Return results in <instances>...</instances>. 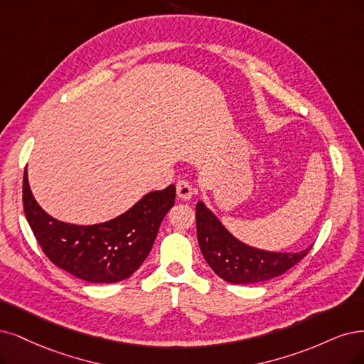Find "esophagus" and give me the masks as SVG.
<instances>
[{"label": "esophagus", "mask_w": 364, "mask_h": 364, "mask_svg": "<svg viewBox=\"0 0 364 364\" xmlns=\"http://www.w3.org/2000/svg\"><path fill=\"white\" fill-rule=\"evenodd\" d=\"M193 195V189L189 181L186 180H181L177 183V196L183 200H189Z\"/></svg>", "instance_id": "obj_1"}]
</instances>
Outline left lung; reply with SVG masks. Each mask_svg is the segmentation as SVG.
<instances>
[{"label": "left lung", "mask_w": 364, "mask_h": 364, "mask_svg": "<svg viewBox=\"0 0 364 364\" xmlns=\"http://www.w3.org/2000/svg\"><path fill=\"white\" fill-rule=\"evenodd\" d=\"M198 243L207 264L220 279L246 285L270 280L301 261L312 246L301 252H268L240 241L203 200L196 204Z\"/></svg>", "instance_id": "1"}]
</instances>
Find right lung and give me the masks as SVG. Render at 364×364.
Returning a JSON list of instances; mask_svg holds the SVG:
<instances>
[{
    "label": "right lung",
    "mask_w": 364,
    "mask_h": 364,
    "mask_svg": "<svg viewBox=\"0 0 364 364\" xmlns=\"http://www.w3.org/2000/svg\"><path fill=\"white\" fill-rule=\"evenodd\" d=\"M23 211L46 257L91 284L130 277L150 253L161 220L175 203V186L144 195L119 216L96 225L61 222L38 205L23 172Z\"/></svg>",
    "instance_id": "right-lung-1"
}]
</instances>
